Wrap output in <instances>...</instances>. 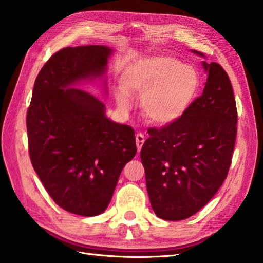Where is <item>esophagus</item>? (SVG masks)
<instances>
[{
    "mask_svg": "<svg viewBox=\"0 0 263 263\" xmlns=\"http://www.w3.org/2000/svg\"><path fill=\"white\" fill-rule=\"evenodd\" d=\"M145 142V137L142 133H137L136 135V144H137V148H138V152H140V149L142 147V145H144Z\"/></svg>",
    "mask_w": 263,
    "mask_h": 263,
    "instance_id": "34e87169",
    "label": "esophagus"
}]
</instances>
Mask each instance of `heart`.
Wrapping results in <instances>:
<instances>
[{
	"label": "heart",
	"mask_w": 263,
	"mask_h": 263,
	"mask_svg": "<svg viewBox=\"0 0 263 263\" xmlns=\"http://www.w3.org/2000/svg\"><path fill=\"white\" fill-rule=\"evenodd\" d=\"M122 87L116 100L128 108V94L141 96L146 118L158 125H168L180 119L193 105L199 89L196 69L172 57H154L128 67L122 77Z\"/></svg>",
	"instance_id": "obj_1"
}]
</instances>
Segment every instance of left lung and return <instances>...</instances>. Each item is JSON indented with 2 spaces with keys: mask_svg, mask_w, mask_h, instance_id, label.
<instances>
[{
  "mask_svg": "<svg viewBox=\"0 0 263 263\" xmlns=\"http://www.w3.org/2000/svg\"><path fill=\"white\" fill-rule=\"evenodd\" d=\"M203 67L209 73L203 94L176 122L148 128L141 147L151 205L164 220L185 219L205 206L232 162L238 123L232 84L217 62Z\"/></svg>",
  "mask_w": 263,
  "mask_h": 263,
  "instance_id": "left-lung-1",
  "label": "left lung"
}]
</instances>
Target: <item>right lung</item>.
Listing matches in <instances>:
<instances>
[{
	"label": "right lung",
	"instance_id": "obj_1",
	"mask_svg": "<svg viewBox=\"0 0 263 263\" xmlns=\"http://www.w3.org/2000/svg\"><path fill=\"white\" fill-rule=\"evenodd\" d=\"M111 48L65 47L34 81L26 112L29 154L60 208L92 217L109 205L119 175L137 153L135 131L105 117L104 103L74 86L105 72Z\"/></svg>",
	"mask_w": 263,
	"mask_h": 263
}]
</instances>
